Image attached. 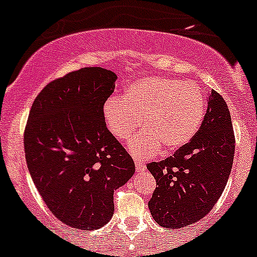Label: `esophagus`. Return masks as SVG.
<instances>
[{
    "label": "esophagus",
    "mask_w": 257,
    "mask_h": 257,
    "mask_svg": "<svg viewBox=\"0 0 257 257\" xmlns=\"http://www.w3.org/2000/svg\"><path fill=\"white\" fill-rule=\"evenodd\" d=\"M135 167H136V172H143L147 170V166H145L144 162L139 160H135Z\"/></svg>",
    "instance_id": "obj_1"
}]
</instances>
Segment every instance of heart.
Returning a JSON list of instances; mask_svg holds the SVG:
<instances>
[{
	"mask_svg": "<svg viewBox=\"0 0 257 257\" xmlns=\"http://www.w3.org/2000/svg\"><path fill=\"white\" fill-rule=\"evenodd\" d=\"M201 88L169 77H145L128 86L123 99L110 97L103 108L106 128L117 140H126L140 124L145 131L128 142L136 158H151L160 151L175 152L194 138L205 118Z\"/></svg>",
	"mask_w": 257,
	"mask_h": 257,
	"instance_id": "obj_1",
	"label": "heart"
}]
</instances>
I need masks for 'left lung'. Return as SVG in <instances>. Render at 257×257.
Returning a JSON list of instances; mask_svg holds the SVG:
<instances>
[{"instance_id":"8db88e82","label":"left lung","mask_w":257,"mask_h":257,"mask_svg":"<svg viewBox=\"0 0 257 257\" xmlns=\"http://www.w3.org/2000/svg\"><path fill=\"white\" fill-rule=\"evenodd\" d=\"M234 148L228 105L212 90L194 138L172 157L147 166L157 181L148 203L156 222L178 229L205 217L225 189Z\"/></svg>"}]
</instances>
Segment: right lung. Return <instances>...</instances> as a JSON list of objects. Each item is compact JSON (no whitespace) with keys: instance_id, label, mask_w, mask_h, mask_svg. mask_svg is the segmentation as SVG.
<instances>
[{"instance_id":"add662e5","label":"right lung","mask_w":257,"mask_h":257,"mask_svg":"<svg viewBox=\"0 0 257 257\" xmlns=\"http://www.w3.org/2000/svg\"><path fill=\"white\" fill-rule=\"evenodd\" d=\"M115 79L112 70L82 68L50 82L32 104L24 133L28 170L49 210L72 228L105 225L114 190L135 174L104 122Z\"/></svg>"}]
</instances>
